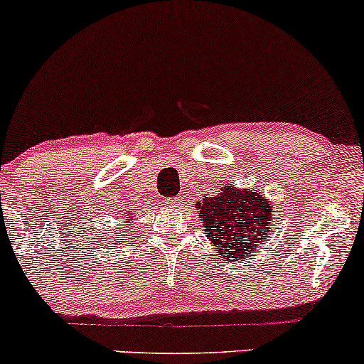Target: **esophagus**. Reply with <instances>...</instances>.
<instances>
[{
  "label": "esophagus",
  "mask_w": 364,
  "mask_h": 364,
  "mask_svg": "<svg viewBox=\"0 0 364 364\" xmlns=\"http://www.w3.org/2000/svg\"><path fill=\"white\" fill-rule=\"evenodd\" d=\"M166 206H168V208H177V206H181V199H178V198H170V199H166Z\"/></svg>",
  "instance_id": "esophagus-1"
}]
</instances>
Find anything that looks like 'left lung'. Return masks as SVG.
Wrapping results in <instances>:
<instances>
[{"label": "left lung", "instance_id": "8db88e82", "mask_svg": "<svg viewBox=\"0 0 364 364\" xmlns=\"http://www.w3.org/2000/svg\"><path fill=\"white\" fill-rule=\"evenodd\" d=\"M203 230L218 252L216 259L246 261L251 252L264 246L273 232V203L259 191L235 187L228 182L220 186L213 198L204 196L196 203Z\"/></svg>", "mask_w": 364, "mask_h": 364}]
</instances>
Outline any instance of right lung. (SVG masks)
I'll use <instances>...</instances> for the list:
<instances>
[{
    "label": "right lung",
    "instance_id": "right-lung-1",
    "mask_svg": "<svg viewBox=\"0 0 364 364\" xmlns=\"http://www.w3.org/2000/svg\"><path fill=\"white\" fill-rule=\"evenodd\" d=\"M124 222L122 223H118L117 227H120L122 230L118 232V234H113V232H109V239H108V242H109V247H118V246H122V244L125 242V239H127V234L130 232V225H132L134 222H136V218H134V215L130 213H125L124 215Z\"/></svg>",
    "mask_w": 364,
    "mask_h": 364
}]
</instances>
